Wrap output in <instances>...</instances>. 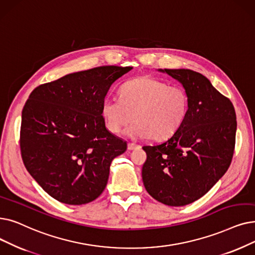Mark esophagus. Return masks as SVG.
Here are the masks:
<instances>
[{"instance_id": "esophagus-1", "label": "esophagus", "mask_w": 255, "mask_h": 255, "mask_svg": "<svg viewBox=\"0 0 255 255\" xmlns=\"http://www.w3.org/2000/svg\"><path fill=\"white\" fill-rule=\"evenodd\" d=\"M139 146L138 145H136V143H134V142H129L128 143V150H135L136 148H138Z\"/></svg>"}]
</instances>
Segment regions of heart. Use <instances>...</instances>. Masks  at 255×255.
Masks as SVG:
<instances>
[{"instance_id":"heart-1","label":"heart","mask_w":255,"mask_h":255,"mask_svg":"<svg viewBox=\"0 0 255 255\" xmlns=\"http://www.w3.org/2000/svg\"><path fill=\"white\" fill-rule=\"evenodd\" d=\"M119 99L105 98L101 116L106 129L119 134L133 119L127 134L165 139L180 129L189 114V96L180 85L140 76L121 86Z\"/></svg>"}]
</instances>
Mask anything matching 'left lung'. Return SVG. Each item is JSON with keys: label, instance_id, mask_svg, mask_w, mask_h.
<instances>
[{"label": "left lung", "instance_id": "8db88e82", "mask_svg": "<svg viewBox=\"0 0 255 255\" xmlns=\"http://www.w3.org/2000/svg\"><path fill=\"white\" fill-rule=\"evenodd\" d=\"M178 80L189 96V114L170 138L143 146L147 192L158 202L183 206L204 196L228 170L237 132L235 107L202 74L159 70Z\"/></svg>", "mask_w": 255, "mask_h": 255}]
</instances>
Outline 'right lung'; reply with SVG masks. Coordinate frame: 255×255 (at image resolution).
I'll return each mask as SVG.
<instances>
[{
    "label": "right lung",
    "instance_id": "add662e5",
    "mask_svg": "<svg viewBox=\"0 0 255 255\" xmlns=\"http://www.w3.org/2000/svg\"><path fill=\"white\" fill-rule=\"evenodd\" d=\"M131 66L69 74L33 91L21 112L19 146L30 175L57 201L81 205L102 194L110 163L127 143L106 129L101 106Z\"/></svg>",
    "mask_w": 255,
    "mask_h": 255
}]
</instances>
